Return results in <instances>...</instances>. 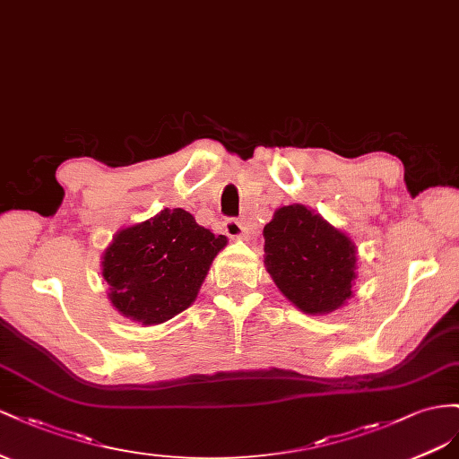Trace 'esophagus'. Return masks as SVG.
<instances>
[{"instance_id":"obj_1","label":"esophagus","mask_w":459,"mask_h":459,"mask_svg":"<svg viewBox=\"0 0 459 459\" xmlns=\"http://www.w3.org/2000/svg\"><path fill=\"white\" fill-rule=\"evenodd\" d=\"M225 232H227V237H230V238H250V230H247L242 222L238 221V219H227L225 221Z\"/></svg>"}]
</instances>
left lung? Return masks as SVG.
<instances>
[{
    "label": "left lung",
    "instance_id": "8db88e82",
    "mask_svg": "<svg viewBox=\"0 0 459 459\" xmlns=\"http://www.w3.org/2000/svg\"><path fill=\"white\" fill-rule=\"evenodd\" d=\"M265 267L274 284L306 313H329L351 296L356 246L304 205H284L264 229Z\"/></svg>",
    "mask_w": 459,
    "mask_h": 459
}]
</instances>
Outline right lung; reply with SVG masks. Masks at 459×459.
<instances>
[{
  "mask_svg": "<svg viewBox=\"0 0 459 459\" xmlns=\"http://www.w3.org/2000/svg\"><path fill=\"white\" fill-rule=\"evenodd\" d=\"M225 246L227 237H215L180 207L121 230L101 261L113 306L142 325L169 321L194 302Z\"/></svg>",
  "mask_w": 459,
  "mask_h": 459,
  "instance_id": "add662e5",
  "label": "right lung"
}]
</instances>
